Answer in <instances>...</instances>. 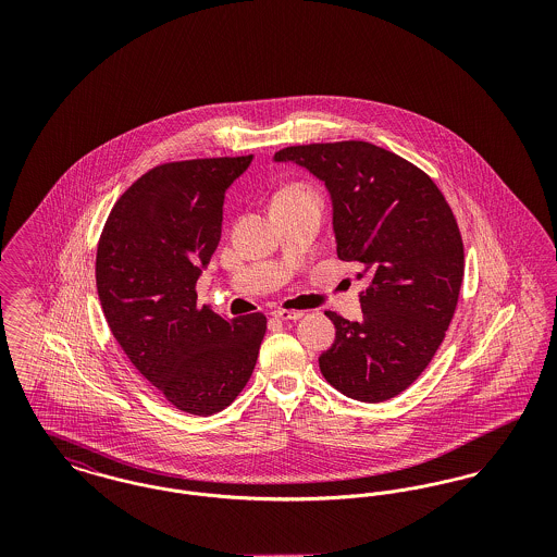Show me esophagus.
<instances>
[{"label": "esophagus", "mask_w": 557, "mask_h": 557, "mask_svg": "<svg viewBox=\"0 0 557 557\" xmlns=\"http://www.w3.org/2000/svg\"><path fill=\"white\" fill-rule=\"evenodd\" d=\"M273 318L280 319V321H296V319L302 318L305 313L302 311H284V309H277L271 313Z\"/></svg>", "instance_id": "obj_1"}]
</instances>
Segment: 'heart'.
<instances>
[{"instance_id": "obj_1", "label": "heart", "mask_w": 557, "mask_h": 557, "mask_svg": "<svg viewBox=\"0 0 557 557\" xmlns=\"http://www.w3.org/2000/svg\"><path fill=\"white\" fill-rule=\"evenodd\" d=\"M290 194H311V191L302 186L286 187L284 191H280V196H290Z\"/></svg>"}]
</instances>
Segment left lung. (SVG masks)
Returning a JSON list of instances; mask_svg holds the SVG:
<instances>
[{"instance_id": "obj_1", "label": "left lung", "mask_w": 557, "mask_h": 557, "mask_svg": "<svg viewBox=\"0 0 557 557\" xmlns=\"http://www.w3.org/2000/svg\"><path fill=\"white\" fill-rule=\"evenodd\" d=\"M273 160L325 184L338 259L368 282L361 321L325 311L336 341L319 370L355 400L397 397L432 361L459 298L463 242L445 196L416 164L368 141L290 146Z\"/></svg>"}]
</instances>
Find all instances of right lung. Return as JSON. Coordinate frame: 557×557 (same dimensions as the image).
I'll return each mask as SVG.
<instances>
[{
  "label": "right lung",
  "mask_w": 557,
  "mask_h": 557,
  "mask_svg": "<svg viewBox=\"0 0 557 557\" xmlns=\"http://www.w3.org/2000/svg\"><path fill=\"white\" fill-rule=\"evenodd\" d=\"M250 157L166 162L112 207L96 257L108 327L135 370L194 416L234 403L257 366L267 319L198 307L196 282L221 239L225 191Z\"/></svg>",
  "instance_id": "obj_1"
}]
</instances>
